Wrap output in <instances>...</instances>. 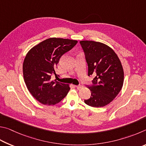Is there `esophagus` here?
Instances as JSON below:
<instances>
[{
    "instance_id": "34e87169",
    "label": "esophagus",
    "mask_w": 146,
    "mask_h": 146,
    "mask_svg": "<svg viewBox=\"0 0 146 146\" xmlns=\"http://www.w3.org/2000/svg\"><path fill=\"white\" fill-rule=\"evenodd\" d=\"M76 87L78 89H81L83 87V85H78V86H76Z\"/></svg>"
}]
</instances>
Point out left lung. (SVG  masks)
Listing matches in <instances>:
<instances>
[{"mask_svg": "<svg viewBox=\"0 0 146 146\" xmlns=\"http://www.w3.org/2000/svg\"><path fill=\"white\" fill-rule=\"evenodd\" d=\"M88 64V75L93 76V86L90 99L85 100L87 105L100 108L113 100L121 90L124 83V70L118 56L103 43L80 41Z\"/></svg>", "mask_w": 146, "mask_h": 146, "instance_id": "1", "label": "left lung"}]
</instances>
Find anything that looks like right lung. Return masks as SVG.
<instances>
[{
  "label": "right lung",
  "instance_id": "1",
  "mask_svg": "<svg viewBox=\"0 0 146 146\" xmlns=\"http://www.w3.org/2000/svg\"><path fill=\"white\" fill-rule=\"evenodd\" d=\"M77 40L50 38L27 52L23 63V75L28 90L36 100L45 105H54L70 90V86L51 80L61 56L72 48Z\"/></svg>",
  "mask_w": 146,
  "mask_h": 146
}]
</instances>
